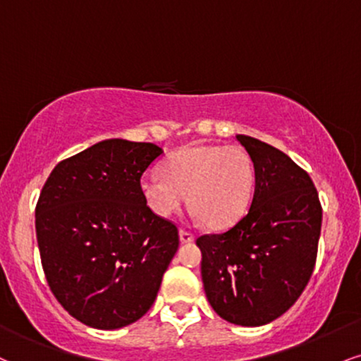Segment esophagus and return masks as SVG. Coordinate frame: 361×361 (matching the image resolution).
I'll list each match as a JSON object with an SVG mask.
<instances>
[{
    "instance_id": "34e87169",
    "label": "esophagus",
    "mask_w": 361,
    "mask_h": 361,
    "mask_svg": "<svg viewBox=\"0 0 361 361\" xmlns=\"http://www.w3.org/2000/svg\"><path fill=\"white\" fill-rule=\"evenodd\" d=\"M180 240L183 242V244H192V242L195 240V235L192 232H188V230H180Z\"/></svg>"
}]
</instances>
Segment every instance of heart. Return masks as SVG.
Wrapping results in <instances>:
<instances>
[{
	"label": "heart",
	"mask_w": 361,
	"mask_h": 361,
	"mask_svg": "<svg viewBox=\"0 0 361 361\" xmlns=\"http://www.w3.org/2000/svg\"><path fill=\"white\" fill-rule=\"evenodd\" d=\"M254 164L240 146L190 145L164 164V175L149 171L141 190L147 207L168 219L183 208L188 193L195 215L212 228H225L242 219L254 192Z\"/></svg>",
	"instance_id": "heart-1"
}]
</instances>
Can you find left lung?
<instances>
[{"label": "left lung", "instance_id": "obj_1", "mask_svg": "<svg viewBox=\"0 0 361 361\" xmlns=\"http://www.w3.org/2000/svg\"><path fill=\"white\" fill-rule=\"evenodd\" d=\"M255 171L245 216L197 238L208 302L220 318L262 326L284 314L310 282L323 210L310 175L288 154L238 134Z\"/></svg>", "mask_w": 361, "mask_h": 361}]
</instances>
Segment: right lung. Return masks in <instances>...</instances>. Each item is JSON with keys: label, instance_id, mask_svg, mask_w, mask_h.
<instances>
[{"label": "right lung", "instance_id": "add662e5", "mask_svg": "<svg viewBox=\"0 0 361 361\" xmlns=\"http://www.w3.org/2000/svg\"><path fill=\"white\" fill-rule=\"evenodd\" d=\"M161 154L153 142L106 139L60 161L43 185L35 210L43 272L56 301L87 326L142 318L175 257L176 225L141 190Z\"/></svg>", "mask_w": 361, "mask_h": 361}]
</instances>
